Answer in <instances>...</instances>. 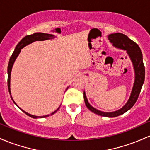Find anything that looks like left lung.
<instances>
[{
	"label": "left lung",
	"mask_w": 150,
	"mask_h": 150,
	"mask_svg": "<svg viewBox=\"0 0 150 150\" xmlns=\"http://www.w3.org/2000/svg\"><path fill=\"white\" fill-rule=\"evenodd\" d=\"M108 40L115 47L122 49V50H127V52L128 55H129V58L132 62L135 78H134V85H133L132 90L130 97H129V100L127 102L126 104L120 110L115 112H102L95 109L92 105H90V103H88V99H87L85 91L83 93V95L85 105L90 111L93 112L95 114L100 115V116L108 117H115L124 114L127 111L131 109L133 105L135 104L144 81L145 69H144V65L143 63L142 52H141L140 48L136 42L130 40L127 35L120 33L110 34L108 35Z\"/></svg>",
	"instance_id": "1"
}]
</instances>
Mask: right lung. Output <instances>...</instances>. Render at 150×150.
Instances as JSON below:
<instances>
[{"instance_id": "1", "label": "right lung", "mask_w": 150, "mask_h": 150, "mask_svg": "<svg viewBox=\"0 0 150 150\" xmlns=\"http://www.w3.org/2000/svg\"><path fill=\"white\" fill-rule=\"evenodd\" d=\"M54 38H55V36H54L53 35H51V34L43 33H33V35H29L25 36L23 38L22 40H21L18 42V44L16 45V48H15V50H14V52H13L12 55H11V57H10L9 62H8V91H9V93H10V95H11V88H10V87H11V86H10V82H11V70H12V67H13V64H14L15 60H16V59L17 58V57L18 56L19 53L21 52V49L23 48L25 46L29 45V44L32 43V42H35V41L45 40H48V39ZM11 99H12V100H13V102L16 105V103H15L14 100H13L12 96H11ZM17 106H18V105H17ZM18 108H19V107H18ZM59 108H60V107H59V108H57V109L55 110V111H54L53 112L51 113L50 115L55 114V113L56 112L57 110H59ZM20 109H21V108H20ZM21 110H22V111L24 113H25L26 115L30 117L35 118H35L47 117L49 116V115H44V116H35V115H30V114H29V113L26 112H25L24 110H23L22 109H21Z\"/></svg>"}]
</instances>
